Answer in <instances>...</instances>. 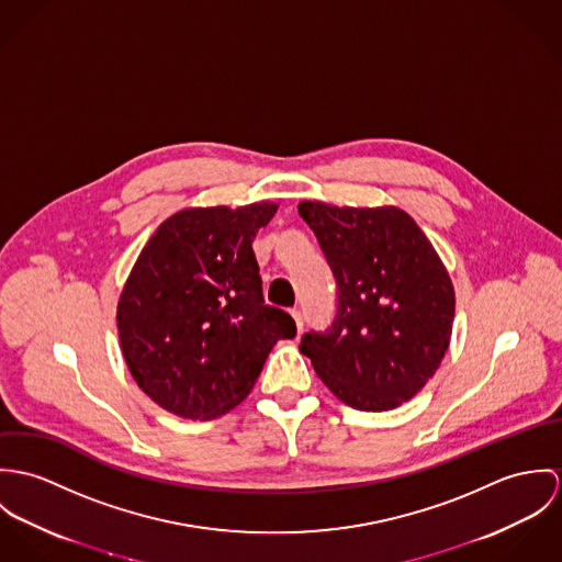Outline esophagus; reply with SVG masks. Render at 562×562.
I'll return each instance as SVG.
<instances>
[{"mask_svg": "<svg viewBox=\"0 0 562 562\" xmlns=\"http://www.w3.org/2000/svg\"><path fill=\"white\" fill-rule=\"evenodd\" d=\"M291 314H293V318H295V325H297V331H302L304 329V314H302V311H291Z\"/></svg>", "mask_w": 562, "mask_h": 562, "instance_id": "esophagus-1", "label": "esophagus"}]
</instances>
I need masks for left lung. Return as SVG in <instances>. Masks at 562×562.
Segmentation results:
<instances>
[{
  "label": "left lung",
  "mask_w": 562,
  "mask_h": 562,
  "mask_svg": "<svg viewBox=\"0 0 562 562\" xmlns=\"http://www.w3.org/2000/svg\"><path fill=\"white\" fill-rule=\"evenodd\" d=\"M336 280V312L302 336L323 383L347 405L385 412L409 401L448 349L454 291L434 246L401 209L302 202Z\"/></svg>",
  "instance_id": "obj_1"
}]
</instances>
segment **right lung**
<instances>
[{"label": "right lung", "instance_id": "right-lung-1", "mask_svg": "<svg viewBox=\"0 0 562 562\" xmlns=\"http://www.w3.org/2000/svg\"><path fill=\"white\" fill-rule=\"evenodd\" d=\"M276 204L188 209L139 254L119 304V334L135 383L164 409L211 420L250 394L289 312L265 304L251 241Z\"/></svg>", "mask_w": 562, "mask_h": 562}]
</instances>
